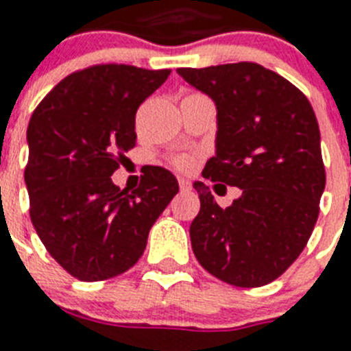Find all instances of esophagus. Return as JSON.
<instances>
[{"instance_id":"obj_1","label":"esophagus","mask_w":351,"mask_h":351,"mask_svg":"<svg viewBox=\"0 0 351 351\" xmlns=\"http://www.w3.org/2000/svg\"><path fill=\"white\" fill-rule=\"evenodd\" d=\"M178 186H180V189H189V187H191V182L187 180V178H184V176H178Z\"/></svg>"}]
</instances>
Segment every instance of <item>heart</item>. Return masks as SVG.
<instances>
[{
	"label": "heart",
	"instance_id": "heart-1",
	"mask_svg": "<svg viewBox=\"0 0 351 351\" xmlns=\"http://www.w3.org/2000/svg\"><path fill=\"white\" fill-rule=\"evenodd\" d=\"M175 165L180 167V169H187L191 165V158L189 156H178V158H175Z\"/></svg>",
	"mask_w": 351,
	"mask_h": 351
}]
</instances>
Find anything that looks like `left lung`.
<instances>
[{
	"mask_svg": "<svg viewBox=\"0 0 351 351\" xmlns=\"http://www.w3.org/2000/svg\"><path fill=\"white\" fill-rule=\"evenodd\" d=\"M176 73L217 106V151L204 178L242 191L222 209L204 182L193 184L200 198L193 253L239 288L273 282L297 261L319 217L326 173L315 112L295 85L258 63Z\"/></svg>",
	"mask_w": 351,
	"mask_h": 351,
	"instance_id": "left-lung-1",
	"label": "left lung"
}]
</instances>
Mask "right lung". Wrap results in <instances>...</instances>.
I'll use <instances>...</instances> for the list:
<instances>
[{
	"label": "right lung",
	"instance_id": "obj_1",
	"mask_svg": "<svg viewBox=\"0 0 351 351\" xmlns=\"http://www.w3.org/2000/svg\"><path fill=\"white\" fill-rule=\"evenodd\" d=\"M169 74L95 65L63 78L32 112L25 167L30 220L52 258L84 282L134 266L149 230L178 193L164 167H151L131 193L111 180L136 143L138 107Z\"/></svg>",
	"mask_w": 351,
	"mask_h": 351
}]
</instances>
